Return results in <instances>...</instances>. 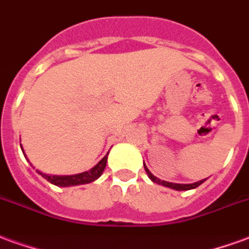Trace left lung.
Listing matches in <instances>:
<instances>
[{
    "instance_id": "8db88e82",
    "label": "left lung",
    "mask_w": 249,
    "mask_h": 249,
    "mask_svg": "<svg viewBox=\"0 0 249 249\" xmlns=\"http://www.w3.org/2000/svg\"><path fill=\"white\" fill-rule=\"evenodd\" d=\"M144 170H146L147 175L148 178L151 179L154 183H158V184H162V186H166V187H170V188H174V190H178V191H186V190H192V188H196L197 186H200L201 183L204 182V180H200V182H196V183H192V184H177V183H170V182H164V180H160V179H158L157 177H154L151 172L148 171V168L144 166Z\"/></svg>"
}]
</instances>
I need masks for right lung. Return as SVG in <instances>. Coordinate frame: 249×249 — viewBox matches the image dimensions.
Returning <instances> with one entry per match:
<instances>
[{
	"instance_id": "obj_1",
	"label": "right lung",
	"mask_w": 249,
	"mask_h": 249,
	"mask_svg": "<svg viewBox=\"0 0 249 249\" xmlns=\"http://www.w3.org/2000/svg\"><path fill=\"white\" fill-rule=\"evenodd\" d=\"M22 148V147H21ZM108 155V154H107ZM107 163V157H105L98 163L97 166L92 167L90 171L82 172V174H78V175H67V177H52V175H46V174H42V172L38 171L39 175H42L48 182L55 184V186L59 187H67V186H77V184H86V183L94 182L95 179L102 175L103 170L106 167Z\"/></svg>"
}]
</instances>
